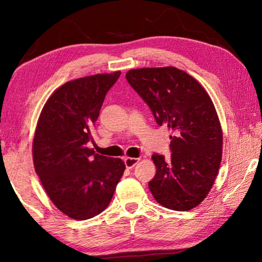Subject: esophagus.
Wrapping results in <instances>:
<instances>
[{"label":"esophagus","instance_id":"esophagus-1","mask_svg":"<svg viewBox=\"0 0 262 262\" xmlns=\"http://www.w3.org/2000/svg\"><path fill=\"white\" fill-rule=\"evenodd\" d=\"M139 158H133V157H127L125 158V165L127 168H133L137 163H139Z\"/></svg>","mask_w":262,"mask_h":262}]
</instances>
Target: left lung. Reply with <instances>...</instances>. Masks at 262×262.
I'll return each instance as SVG.
<instances>
[{
    "label": "left lung",
    "mask_w": 262,
    "mask_h": 262,
    "mask_svg": "<svg viewBox=\"0 0 262 262\" xmlns=\"http://www.w3.org/2000/svg\"><path fill=\"white\" fill-rule=\"evenodd\" d=\"M126 78L158 125L174 133L171 161L152 155L157 170L149 181L150 192L168 209H193L209 193L222 159L223 134L209 95L196 79L174 67L132 69Z\"/></svg>",
    "instance_id": "obj_1"
}]
</instances>
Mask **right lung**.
Returning a JSON list of instances; mask_svg holds the SVG:
<instances>
[{
	"label": "right lung",
	"instance_id": "right-lung-1",
	"mask_svg": "<svg viewBox=\"0 0 262 262\" xmlns=\"http://www.w3.org/2000/svg\"><path fill=\"white\" fill-rule=\"evenodd\" d=\"M121 72L67 82L41 111L33 140V163L52 202L74 220H89L110 205L125 171L120 158L88 148L105 96Z\"/></svg>",
	"mask_w": 262,
	"mask_h": 262
}]
</instances>
